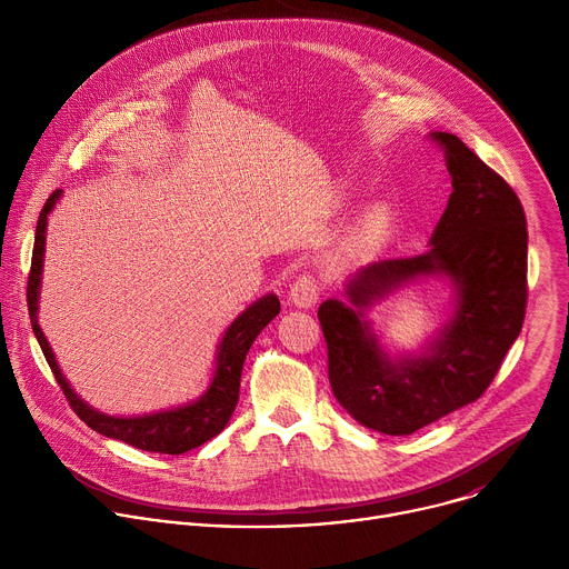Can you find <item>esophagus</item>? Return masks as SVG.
<instances>
[{
  "instance_id": "34e87169",
  "label": "esophagus",
  "mask_w": 569,
  "mask_h": 569,
  "mask_svg": "<svg viewBox=\"0 0 569 569\" xmlns=\"http://www.w3.org/2000/svg\"><path fill=\"white\" fill-rule=\"evenodd\" d=\"M319 299V286L317 281L310 277V274H301L292 286H290V301L297 306V308H312Z\"/></svg>"
}]
</instances>
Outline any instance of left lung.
<instances>
[{
    "label": "left lung",
    "mask_w": 569,
    "mask_h": 569,
    "mask_svg": "<svg viewBox=\"0 0 569 569\" xmlns=\"http://www.w3.org/2000/svg\"><path fill=\"white\" fill-rule=\"evenodd\" d=\"M452 182L428 252L369 263L317 317L329 378L365 428L412 435L475 402L518 340L527 308V220L513 189L455 134L430 132ZM439 278L453 290L449 319L419 350L391 348L370 310L396 289Z\"/></svg>",
    "instance_id": "obj_1"
}]
</instances>
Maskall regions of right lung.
<instances>
[{
    "label": "right lung",
    "mask_w": 569,
    "mask_h": 569,
    "mask_svg": "<svg viewBox=\"0 0 569 569\" xmlns=\"http://www.w3.org/2000/svg\"><path fill=\"white\" fill-rule=\"evenodd\" d=\"M62 191H56L36 227V246H33V259H31V277H29V288H27V299H29V315H31V327L33 333L40 342V349L62 387L69 405L73 412L80 417V421H86L92 430L108 439H119L128 446H134L139 450L148 452H164V455H182L187 450H193L216 435L224 430L229 423L236 402H238V387H240V373H242V362L248 358L250 347L254 345L257 336L268 327V323L279 315L281 303L274 292H268L252 301L246 310H242L229 327L224 329L218 349H216V365L209 378L207 389L184 402L178 405V408L171 410H157L150 415H134V417H121V415H106L92 405L80 398L73 387L69 385L67 376L62 373L56 353L44 338L40 329V290H42V270H44V246H47V224L49 216L60 202Z\"/></svg>",
    "instance_id": "1"
}]
</instances>
